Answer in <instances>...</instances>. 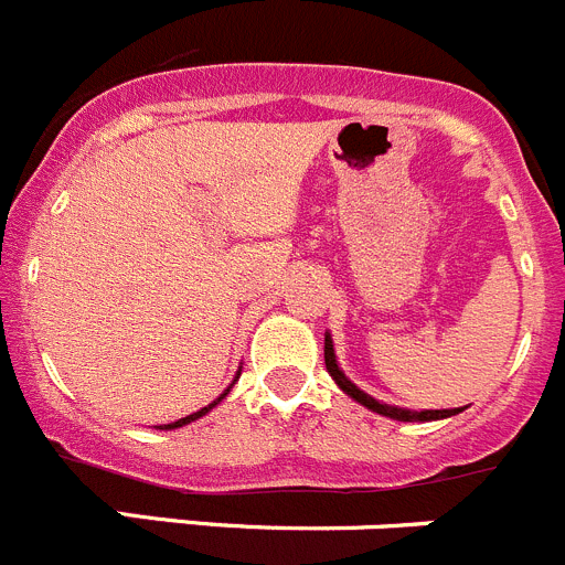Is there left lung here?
I'll use <instances>...</instances> for the list:
<instances>
[{"label": "left lung", "mask_w": 565, "mask_h": 565, "mask_svg": "<svg viewBox=\"0 0 565 565\" xmlns=\"http://www.w3.org/2000/svg\"><path fill=\"white\" fill-rule=\"evenodd\" d=\"M324 366H328V372L333 375L335 384L341 386V390L347 392L350 397H355V401L361 403V406L372 408V412L384 414V417H392V420H443V417H451V414H459L462 408H428V412H408V408H397V406H390V403H381L375 401V397H370L366 392H361L359 386L353 384V381H347L344 372L339 370V364H335V353H333V341H330V335H324Z\"/></svg>", "instance_id": "1"}]
</instances>
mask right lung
Here are the masks:
<instances>
[{
    "mask_svg": "<svg viewBox=\"0 0 565 565\" xmlns=\"http://www.w3.org/2000/svg\"><path fill=\"white\" fill-rule=\"evenodd\" d=\"M230 390H232V386H230ZM230 390H226V392H224V395H221V397H218V401H212V403H210V406H204V408H201V412H195V414H188V417H181V420L170 423V426H157V428H181V426H188V423L199 420V417H204V414H206V412H210V408H212V406H218V403H221V401H224V397H226V395H230Z\"/></svg>",
    "mask_w": 565,
    "mask_h": 565,
    "instance_id": "1",
    "label": "right lung"
}]
</instances>
